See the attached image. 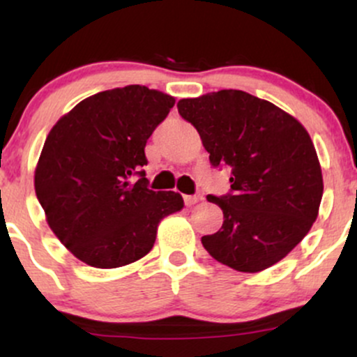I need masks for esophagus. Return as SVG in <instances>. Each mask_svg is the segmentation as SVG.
I'll use <instances>...</instances> for the list:
<instances>
[{"label": "esophagus", "instance_id": "1", "mask_svg": "<svg viewBox=\"0 0 357 357\" xmlns=\"http://www.w3.org/2000/svg\"><path fill=\"white\" fill-rule=\"evenodd\" d=\"M199 202H202V196H196V195L184 196V203H186V206H192V204H196Z\"/></svg>", "mask_w": 357, "mask_h": 357}]
</instances>
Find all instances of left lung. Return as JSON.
<instances>
[{"mask_svg":"<svg viewBox=\"0 0 357 357\" xmlns=\"http://www.w3.org/2000/svg\"><path fill=\"white\" fill-rule=\"evenodd\" d=\"M213 166L231 167V192L208 196L223 211L220 231L202 238L227 267L257 273L304 240L317 220L324 181L312 139L296 117L243 90L181 99Z\"/></svg>","mask_w":357,"mask_h":357,"instance_id":"left-lung-1","label":"left lung"}]
</instances>
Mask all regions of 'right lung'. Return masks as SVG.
<instances>
[{
	"label": "right lung",
	"instance_id": "1",
	"mask_svg": "<svg viewBox=\"0 0 357 357\" xmlns=\"http://www.w3.org/2000/svg\"><path fill=\"white\" fill-rule=\"evenodd\" d=\"M174 97L144 85L90 96L48 132L35 169V192L48 227L73 257L96 268L137 261L158 227L181 211L183 196L153 191L141 169L153 130ZM141 174L137 182L130 179Z\"/></svg>",
	"mask_w": 357,
	"mask_h": 357
}]
</instances>
